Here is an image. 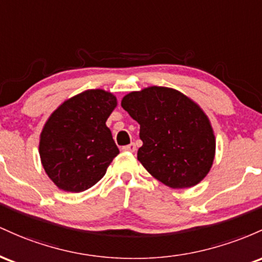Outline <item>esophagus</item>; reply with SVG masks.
Wrapping results in <instances>:
<instances>
[{"mask_svg":"<svg viewBox=\"0 0 262 262\" xmlns=\"http://www.w3.org/2000/svg\"><path fill=\"white\" fill-rule=\"evenodd\" d=\"M122 151L135 152V151H136V145H135V143H130V145H127V146H123Z\"/></svg>","mask_w":262,"mask_h":262,"instance_id":"1","label":"esophagus"}]
</instances>
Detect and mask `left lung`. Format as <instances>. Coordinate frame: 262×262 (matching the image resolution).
<instances>
[{"instance_id": "left-lung-1", "label": "left lung", "mask_w": 262, "mask_h": 262, "mask_svg": "<svg viewBox=\"0 0 262 262\" xmlns=\"http://www.w3.org/2000/svg\"><path fill=\"white\" fill-rule=\"evenodd\" d=\"M123 110L140 123L137 160L170 188H189L208 174L215 137L204 111L178 90L149 86L123 96Z\"/></svg>"}]
</instances>
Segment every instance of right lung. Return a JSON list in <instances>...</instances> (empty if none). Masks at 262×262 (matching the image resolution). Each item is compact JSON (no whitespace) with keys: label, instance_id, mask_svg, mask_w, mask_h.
<instances>
[{"label":"right lung","instance_id":"1","mask_svg":"<svg viewBox=\"0 0 262 262\" xmlns=\"http://www.w3.org/2000/svg\"><path fill=\"white\" fill-rule=\"evenodd\" d=\"M116 98L101 89L86 90L64 101L49 116L39 141L43 168L66 192L89 189L119 155L106 120Z\"/></svg>","mask_w":262,"mask_h":262}]
</instances>
